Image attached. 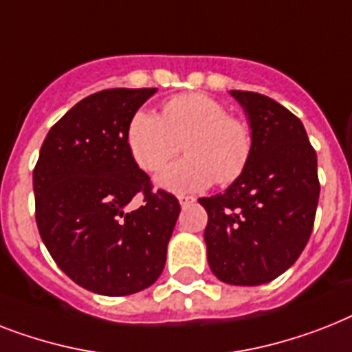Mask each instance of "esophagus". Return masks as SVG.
<instances>
[{
	"mask_svg": "<svg viewBox=\"0 0 352 352\" xmlns=\"http://www.w3.org/2000/svg\"><path fill=\"white\" fill-rule=\"evenodd\" d=\"M193 201H195V199L190 195H179V202H181V206H186L188 202H193Z\"/></svg>",
	"mask_w": 352,
	"mask_h": 352,
	"instance_id": "1",
	"label": "esophagus"
}]
</instances>
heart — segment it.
I'll use <instances>...</instances> for the list:
<instances>
[{"label": "heart", "instance_id": "1", "mask_svg": "<svg viewBox=\"0 0 352 352\" xmlns=\"http://www.w3.org/2000/svg\"><path fill=\"white\" fill-rule=\"evenodd\" d=\"M181 142L188 157L157 175V184L171 191L204 190L213 181L230 184L242 175L253 153L250 124L206 94L171 97L161 117L141 110L128 122V150L144 171L166 166Z\"/></svg>", "mask_w": 352, "mask_h": 352}]
</instances>
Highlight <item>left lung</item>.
Here are the masks:
<instances>
[{
    "label": "left lung",
    "instance_id": "1",
    "mask_svg": "<svg viewBox=\"0 0 352 352\" xmlns=\"http://www.w3.org/2000/svg\"><path fill=\"white\" fill-rule=\"evenodd\" d=\"M230 94L248 113L253 153L224 193L199 199L208 211L204 241L217 278L260 285L289 270L309 241L320 197L316 151L302 121L275 99Z\"/></svg>",
    "mask_w": 352,
    "mask_h": 352
}]
</instances>
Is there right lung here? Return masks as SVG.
<instances>
[{
  "instance_id": "1",
  "label": "right lung",
  "mask_w": 352,
  "mask_h": 352,
  "mask_svg": "<svg viewBox=\"0 0 352 352\" xmlns=\"http://www.w3.org/2000/svg\"><path fill=\"white\" fill-rule=\"evenodd\" d=\"M157 88L85 97L50 128L34 168L39 235L85 289L124 296L150 287L166 264L181 204L153 191L126 144L128 122ZM135 195L143 206L126 210Z\"/></svg>"
}]
</instances>
